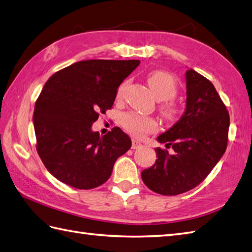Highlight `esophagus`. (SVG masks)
<instances>
[{
    "mask_svg": "<svg viewBox=\"0 0 252 252\" xmlns=\"http://www.w3.org/2000/svg\"><path fill=\"white\" fill-rule=\"evenodd\" d=\"M142 145L141 143L138 141V140H135V139H132V142H131V149H138V148H140Z\"/></svg>",
    "mask_w": 252,
    "mask_h": 252,
    "instance_id": "obj_1",
    "label": "esophagus"
}]
</instances>
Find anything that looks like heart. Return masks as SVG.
<instances>
[{
	"label": "heart",
	"mask_w": 252,
	"mask_h": 252,
	"mask_svg": "<svg viewBox=\"0 0 252 252\" xmlns=\"http://www.w3.org/2000/svg\"><path fill=\"white\" fill-rule=\"evenodd\" d=\"M148 84L158 100L165 101L161 106L163 115L167 119H173L177 113V107L172 101H169V99H172L177 94L178 88L176 79L166 71L156 70L148 76ZM124 89L125 85H122L117 92V95H122ZM122 125L128 132L138 138H141L147 133L158 129V123L155 120L151 117L136 114V113H128L123 116Z\"/></svg>",
	"instance_id": "heart-1"
}]
</instances>
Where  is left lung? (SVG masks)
Masks as SVG:
<instances>
[{"label":"left lung","mask_w":252,"mask_h":252,"mask_svg":"<svg viewBox=\"0 0 252 252\" xmlns=\"http://www.w3.org/2000/svg\"><path fill=\"white\" fill-rule=\"evenodd\" d=\"M186 109L157 138L174 152L157 148L155 165L143 169L146 186L164 196L194 188L209 175L227 147L229 114L214 86L193 69L186 71Z\"/></svg>","instance_id":"obj_1"}]
</instances>
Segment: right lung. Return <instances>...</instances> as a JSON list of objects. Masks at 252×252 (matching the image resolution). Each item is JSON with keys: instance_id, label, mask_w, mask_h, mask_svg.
Wrapping results in <instances>:
<instances>
[{"instance_id": "right-lung-1", "label": "right lung", "mask_w": 252, "mask_h": 252, "mask_svg": "<svg viewBox=\"0 0 252 252\" xmlns=\"http://www.w3.org/2000/svg\"><path fill=\"white\" fill-rule=\"evenodd\" d=\"M140 64L138 60H88L56 71L34 105L37 151L52 175L77 189L99 187L115 161L131 147L120 127L101 137L92 130L99 113L114 103L117 88Z\"/></svg>"}]
</instances>
